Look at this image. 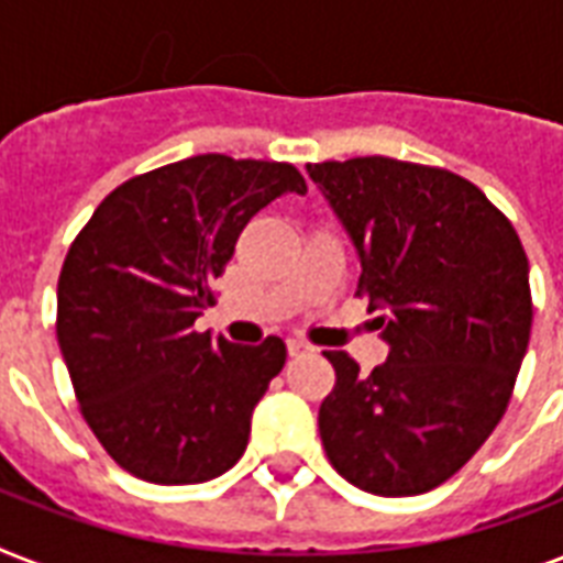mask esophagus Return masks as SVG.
Instances as JSON below:
<instances>
[{"label":"esophagus","instance_id":"1","mask_svg":"<svg viewBox=\"0 0 563 563\" xmlns=\"http://www.w3.org/2000/svg\"><path fill=\"white\" fill-rule=\"evenodd\" d=\"M309 351H316L309 342H303V339H289V356H300V353Z\"/></svg>","mask_w":563,"mask_h":563}]
</instances>
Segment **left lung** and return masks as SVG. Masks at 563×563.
Wrapping results in <instances>:
<instances>
[{
    "label": "left lung",
    "mask_w": 563,
    "mask_h": 563,
    "mask_svg": "<svg viewBox=\"0 0 563 563\" xmlns=\"http://www.w3.org/2000/svg\"><path fill=\"white\" fill-rule=\"evenodd\" d=\"M309 178L360 256V291L383 309L388 360L362 374L327 351L335 388L318 429L344 479L415 497L471 462L506 415L532 333L529 260L511 221L446 169L353 157Z\"/></svg>",
    "instance_id": "8db88e82"
}]
</instances>
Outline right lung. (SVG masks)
<instances>
[{
    "label": "right lung",
    "mask_w": 563,
    "mask_h": 563,
    "mask_svg": "<svg viewBox=\"0 0 563 563\" xmlns=\"http://www.w3.org/2000/svg\"><path fill=\"white\" fill-rule=\"evenodd\" d=\"M286 192L289 163L198 154L131 178L99 203L57 280V344L75 397L110 459L154 485L230 471L286 344L198 333L239 233Z\"/></svg>",
    "instance_id": "right-lung-1"
}]
</instances>
